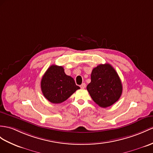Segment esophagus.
<instances>
[{"instance_id":"obj_1","label":"esophagus","mask_w":153,"mask_h":153,"mask_svg":"<svg viewBox=\"0 0 153 153\" xmlns=\"http://www.w3.org/2000/svg\"><path fill=\"white\" fill-rule=\"evenodd\" d=\"M80 88L82 89H84L85 88V83H82L80 85Z\"/></svg>"}]
</instances>
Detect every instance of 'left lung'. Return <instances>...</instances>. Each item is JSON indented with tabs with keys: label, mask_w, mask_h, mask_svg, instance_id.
<instances>
[{
	"label": "left lung",
	"mask_w": 153,
	"mask_h": 153,
	"mask_svg": "<svg viewBox=\"0 0 153 153\" xmlns=\"http://www.w3.org/2000/svg\"><path fill=\"white\" fill-rule=\"evenodd\" d=\"M86 88L94 101L102 108L110 106L117 102L123 91L120 76L109 64H100L94 68L91 82Z\"/></svg>",
	"instance_id": "obj_1"
}]
</instances>
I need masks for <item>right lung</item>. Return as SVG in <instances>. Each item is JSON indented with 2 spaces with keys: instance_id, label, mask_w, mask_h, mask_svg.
<instances>
[{
  "instance_id": "1",
  "label": "right lung",
  "mask_w": 153,
  "mask_h": 153,
  "mask_svg": "<svg viewBox=\"0 0 153 153\" xmlns=\"http://www.w3.org/2000/svg\"><path fill=\"white\" fill-rule=\"evenodd\" d=\"M41 88L48 101L58 104L66 100L80 87L71 76L65 73L62 66L52 65L43 74Z\"/></svg>"
}]
</instances>
